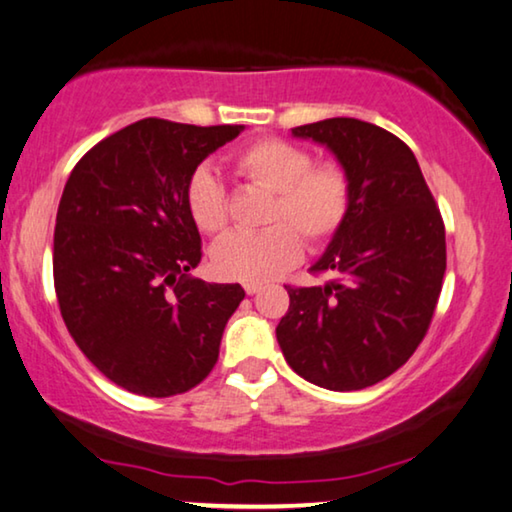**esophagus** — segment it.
<instances>
[{
    "label": "esophagus",
    "instance_id": "1",
    "mask_svg": "<svg viewBox=\"0 0 512 512\" xmlns=\"http://www.w3.org/2000/svg\"><path fill=\"white\" fill-rule=\"evenodd\" d=\"M243 289H246V294L253 296V294L259 292V289H262V285H255V282H248V285H243Z\"/></svg>",
    "mask_w": 512,
    "mask_h": 512
}]
</instances>
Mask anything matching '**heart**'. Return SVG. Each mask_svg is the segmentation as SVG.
Instances as JSON below:
<instances>
[{
    "mask_svg": "<svg viewBox=\"0 0 512 512\" xmlns=\"http://www.w3.org/2000/svg\"><path fill=\"white\" fill-rule=\"evenodd\" d=\"M234 172L269 190L262 232H232L211 248V269L225 280L264 282L299 262L301 237L312 248L329 243L352 209V179L335 160L312 163L301 144L282 137H259L232 154ZM186 204L195 225L207 234L230 223L227 188L207 165L186 181Z\"/></svg>",
    "mask_w": 512,
    "mask_h": 512,
    "instance_id": "obj_1",
    "label": "heart"
}]
</instances>
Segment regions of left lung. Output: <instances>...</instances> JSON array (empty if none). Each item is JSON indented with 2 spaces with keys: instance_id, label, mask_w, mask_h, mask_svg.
<instances>
[{
  "instance_id": "obj_1",
  "label": "left lung",
  "mask_w": 512,
  "mask_h": 512,
  "mask_svg": "<svg viewBox=\"0 0 512 512\" xmlns=\"http://www.w3.org/2000/svg\"><path fill=\"white\" fill-rule=\"evenodd\" d=\"M326 144L352 179V209L315 273L292 287L278 345L296 375L329 391H361L409 361L430 329L446 273L444 218L400 137L349 117L296 126Z\"/></svg>"
}]
</instances>
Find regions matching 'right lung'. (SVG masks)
<instances>
[{"label":"right lung","mask_w":512,"mask_h":512,"mask_svg":"<svg viewBox=\"0 0 512 512\" xmlns=\"http://www.w3.org/2000/svg\"><path fill=\"white\" fill-rule=\"evenodd\" d=\"M241 131L149 117L91 147L66 181L52 246L59 310L82 354L126 391L186 393L218 361L246 292L188 276L202 239L186 181Z\"/></svg>","instance_id":"obj_1"}]
</instances>
